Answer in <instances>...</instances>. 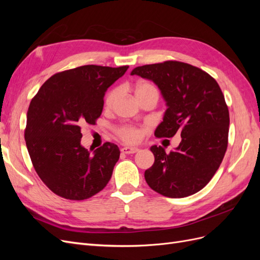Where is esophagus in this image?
<instances>
[{"label":"esophagus","mask_w":260,"mask_h":260,"mask_svg":"<svg viewBox=\"0 0 260 260\" xmlns=\"http://www.w3.org/2000/svg\"><path fill=\"white\" fill-rule=\"evenodd\" d=\"M139 151L138 147H129V146H124L121 148V152L123 154H135Z\"/></svg>","instance_id":"obj_1"}]
</instances>
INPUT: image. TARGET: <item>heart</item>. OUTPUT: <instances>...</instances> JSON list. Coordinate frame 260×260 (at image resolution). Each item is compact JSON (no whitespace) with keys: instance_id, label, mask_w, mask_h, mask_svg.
<instances>
[{"instance_id":"heart-1","label":"heart","mask_w":260,"mask_h":260,"mask_svg":"<svg viewBox=\"0 0 260 260\" xmlns=\"http://www.w3.org/2000/svg\"><path fill=\"white\" fill-rule=\"evenodd\" d=\"M149 91H157V89L153 84L148 83V82H140L136 86L137 98L143 95V94H145ZM118 96H119V90L118 89H113L109 91L105 96V103H104L105 107L107 109L112 108L114 106V104L116 103ZM116 135L121 141H123L124 143L136 144V143L140 142L141 139H142L143 130L136 127V125L122 124V125H120V127H118L116 129Z\"/></svg>"}]
</instances>
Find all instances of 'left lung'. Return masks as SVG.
<instances>
[{"label": "left lung", "mask_w": 260, "mask_h": 260, "mask_svg": "<svg viewBox=\"0 0 260 260\" xmlns=\"http://www.w3.org/2000/svg\"><path fill=\"white\" fill-rule=\"evenodd\" d=\"M155 82L167 102L157 138L180 133L176 151L152 146L155 161L144 172L149 187L172 199L201 191L221 164L229 136V109L217 81L201 68L178 60L144 65L132 70Z\"/></svg>", "instance_id": "1"}]
</instances>
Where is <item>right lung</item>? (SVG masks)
I'll return each instance as SVG.
<instances>
[{"label": "right lung", "instance_id": "1", "mask_svg": "<svg viewBox=\"0 0 260 260\" xmlns=\"http://www.w3.org/2000/svg\"><path fill=\"white\" fill-rule=\"evenodd\" d=\"M128 68L85 65L64 70L49 78L31 100L26 145L38 176L60 198L90 199L111 180L119 148L106 142L91 154L80 144L81 128L96 123L106 90Z\"/></svg>", "mask_w": 260, "mask_h": 260}]
</instances>
